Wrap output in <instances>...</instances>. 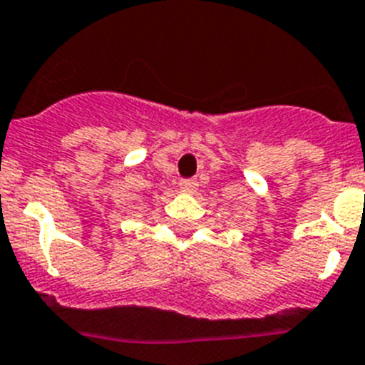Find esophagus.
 Segmentation results:
<instances>
[{"instance_id":"34e87169","label":"esophagus","mask_w":365,"mask_h":365,"mask_svg":"<svg viewBox=\"0 0 365 365\" xmlns=\"http://www.w3.org/2000/svg\"><path fill=\"white\" fill-rule=\"evenodd\" d=\"M196 187H198L196 180H182V182H180V189L185 192H195Z\"/></svg>"}]
</instances>
